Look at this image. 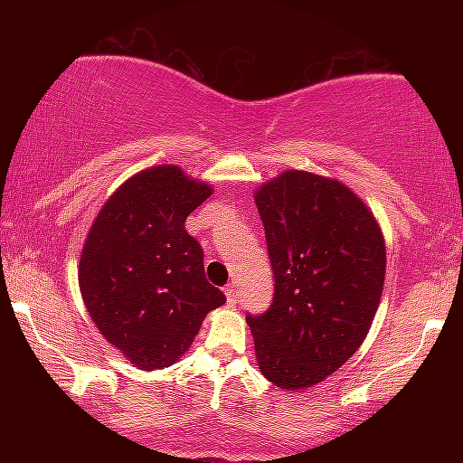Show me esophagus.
Here are the masks:
<instances>
[{"instance_id": "esophagus-1", "label": "esophagus", "mask_w": 463, "mask_h": 463, "mask_svg": "<svg viewBox=\"0 0 463 463\" xmlns=\"http://www.w3.org/2000/svg\"><path fill=\"white\" fill-rule=\"evenodd\" d=\"M225 297H227V301H230V303H238V299H240V293H238V287H236V284H227V288H225Z\"/></svg>"}]
</instances>
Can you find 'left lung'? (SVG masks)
I'll list each match as a JSON object with an SVG mask.
<instances>
[{"label":"left lung","mask_w":463,"mask_h":463,"mask_svg":"<svg viewBox=\"0 0 463 463\" xmlns=\"http://www.w3.org/2000/svg\"><path fill=\"white\" fill-rule=\"evenodd\" d=\"M274 299L246 316L259 369L282 390L333 375L363 344L382 301L385 242L344 183L287 170L257 189Z\"/></svg>","instance_id":"left-lung-1"}]
</instances>
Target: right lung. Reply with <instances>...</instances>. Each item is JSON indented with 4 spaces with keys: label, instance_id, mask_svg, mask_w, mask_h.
Returning <instances> with one entry per match:
<instances>
[{
    "label": "right lung",
    "instance_id": "obj_1",
    "mask_svg": "<svg viewBox=\"0 0 463 463\" xmlns=\"http://www.w3.org/2000/svg\"><path fill=\"white\" fill-rule=\"evenodd\" d=\"M213 187L173 164L130 176L88 232L80 290L100 335L132 364H175L225 295L206 280L204 250L185 219Z\"/></svg>",
    "mask_w": 463,
    "mask_h": 463
}]
</instances>
